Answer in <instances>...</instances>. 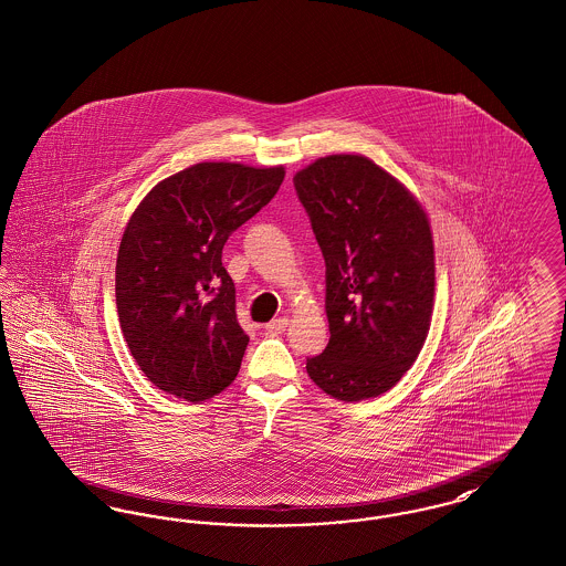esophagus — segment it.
<instances>
[{
    "mask_svg": "<svg viewBox=\"0 0 566 566\" xmlns=\"http://www.w3.org/2000/svg\"><path fill=\"white\" fill-rule=\"evenodd\" d=\"M286 327H289V318L286 316H280V318H273L269 325H266V333H271V335H277V333L286 332Z\"/></svg>",
    "mask_w": 566,
    "mask_h": 566,
    "instance_id": "34e87169",
    "label": "esophagus"
}]
</instances>
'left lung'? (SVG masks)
<instances>
[{
	"label": "left lung",
	"mask_w": 566,
	"mask_h": 566,
	"mask_svg": "<svg viewBox=\"0 0 566 566\" xmlns=\"http://www.w3.org/2000/svg\"><path fill=\"white\" fill-rule=\"evenodd\" d=\"M325 256L329 344L310 378L342 401L376 398L417 361L432 323L433 239L421 202L361 154L293 177Z\"/></svg>",
	"instance_id": "8db88e82"
}]
</instances>
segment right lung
<instances>
[{"label":"right lung","mask_w":566,"mask_h":566,"mask_svg":"<svg viewBox=\"0 0 566 566\" xmlns=\"http://www.w3.org/2000/svg\"><path fill=\"white\" fill-rule=\"evenodd\" d=\"M284 175V167L199 163L163 179L134 209L115 300L126 344L158 389L197 403L237 378L250 337L237 323L222 248Z\"/></svg>","instance_id":"1"}]
</instances>
